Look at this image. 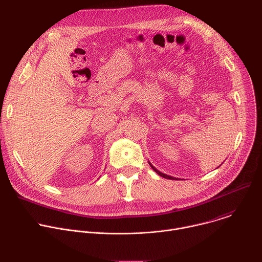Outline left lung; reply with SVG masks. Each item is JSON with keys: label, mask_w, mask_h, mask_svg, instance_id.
<instances>
[{"label": "left lung", "mask_w": 262, "mask_h": 262, "mask_svg": "<svg viewBox=\"0 0 262 262\" xmlns=\"http://www.w3.org/2000/svg\"><path fill=\"white\" fill-rule=\"evenodd\" d=\"M149 165H150V167H151V168H152V169H154V170H155V171H156L160 176H162V177H164V178H167V179H172V180H173V179H174V180L176 179V180H177V178H175V177H172V176H169V175H166V174H164V173L160 172V171H159V170H157V169H156V168H155L150 163H149Z\"/></svg>", "instance_id": "left-lung-1"}]
</instances>
